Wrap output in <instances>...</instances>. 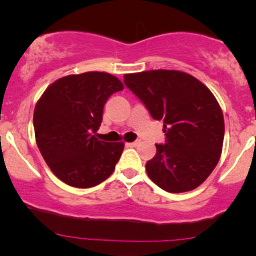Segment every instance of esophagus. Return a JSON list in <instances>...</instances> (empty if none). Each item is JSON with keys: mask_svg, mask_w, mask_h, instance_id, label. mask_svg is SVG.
<instances>
[{"mask_svg": "<svg viewBox=\"0 0 256 256\" xmlns=\"http://www.w3.org/2000/svg\"><path fill=\"white\" fill-rule=\"evenodd\" d=\"M138 144V141H134V142H128L126 144V146L128 147H136Z\"/></svg>", "mask_w": 256, "mask_h": 256, "instance_id": "34e87169", "label": "esophagus"}]
</instances>
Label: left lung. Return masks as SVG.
<instances>
[{
    "label": "left lung",
    "mask_w": 256,
    "mask_h": 256,
    "mask_svg": "<svg viewBox=\"0 0 256 256\" xmlns=\"http://www.w3.org/2000/svg\"><path fill=\"white\" fill-rule=\"evenodd\" d=\"M126 86L144 102L154 120L164 121L166 144H156L146 164L148 177L170 193L202 184L220 158L224 118L210 90L178 70L125 74Z\"/></svg>",
    "instance_id": "8db88e82"
}]
</instances>
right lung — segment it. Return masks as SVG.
I'll return each mask as SVG.
<instances>
[{
    "instance_id": "obj_1",
    "label": "right lung",
    "mask_w": 256,
    "mask_h": 256,
    "mask_svg": "<svg viewBox=\"0 0 256 256\" xmlns=\"http://www.w3.org/2000/svg\"><path fill=\"white\" fill-rule=\"evenodd\" d=\"M124 89L116 76L88 72L56 80L33 114L36 141L50 171L66 184L89 188L106 180L120 160L124 142L96 138L105 102Z\"/></svg>"
}]
</instances>
